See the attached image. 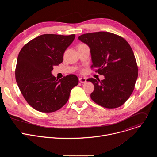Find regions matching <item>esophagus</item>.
<instances>
[{
	"instance_id": "34e87169",
	"label": "esophagus",
	"mask_w": 157,
	"mask_h": 157,
	"mask_svg": "<svg viewBox=\"0 0 157 157\" xmlns=\"http://www.w3.org/2000/svg\"><path fill=\"white\" fill-rule=\"evenodd\" d=\"M79 82H80L81 83H85V82H86V78L81 77V78H79Z\"/></svg>"
}]
</instances>
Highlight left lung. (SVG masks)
I'll return each mask as SVG.
<instances>
[{"label":"left lung","mask_w":157,"mask_h":157,"mask_svg":"<svg viewBox=\"0 0 157 157\" xmlns=\"http://www.w3.org/2000/svg\"><path fill=\"white\" fill-rule=\"evenodd\" d=\"M78 39L90 48L92 68L104 76L102 81L87 80L94 86L92 100L108 109L121 106L132 94L138 77V67L130 44L121 36L106 32L85 33Z\"/></svg>","instance_id":"obj_1"}]
</instances>
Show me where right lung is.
Returning a JSON list of instances; mask_svg holds the SVG:
<instances>
[{
    "label": "right lung",
    "mask_w": 157,
    "mask_h": 157,
    "mask_svg": "<svg viewBox=\"0 0 157 157\" xmlns=\"http://www.w3.org/2000/svg\"><path fill=\"white\" fill-rule=\"evenodd\" d=\"M75 35H41L27 43L20 50L15 79L25 99L35 110L53 113L68 101L71 89L79 80L69 75L58 80L52 73L54 66L63 61V54Z\"/></svg>",
    "instance_id": "add662e5"
}]
</instances>
